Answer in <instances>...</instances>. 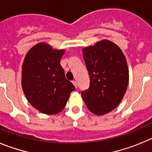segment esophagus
Segmentation results:
<instances>
[{
    "mask_svg": "<svg viewBox=\"0 0 152 152\" xmlns=\"http://www.w3.org/2000/svg\"><path fill=\"white\" fill-rule=\"evenodd\" d=\"M72 83H73V84L74 85V86L76 87V88H77V83H76V81H73Z\"/></svg>",
    "mask_w": 152,
    "mask_h": 152,
    "instance_id": "obj_1",
    "label": "esophagus"
}]
</instances>
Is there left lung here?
I'll list each match as a JSON object with an SVG mask.
<instances>
[{
  "label": "left lung",
  "mask_w": 152,
  "mask_h": 152,
  "mask_svg": "<svg viewBox=\"0 0 152 152\" xmlns=\"http://www.w3.org/2000/svg\"><path fill=\"white\" fill-rule=\"evenodd\" d=\"M90 76V87L81 95L94 114L103 115L115 109L127 91L129 71L121 49L112 41L103 39L83 49Z\"/></svg>",
  "instance_id": "obj_1"
}]
</instances>
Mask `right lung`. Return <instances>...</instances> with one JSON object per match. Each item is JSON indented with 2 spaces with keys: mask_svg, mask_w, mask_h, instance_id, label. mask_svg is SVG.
<instances>
[{
  "mask_svg": "<svg viewBox=\"0 0 152 152\" xmlns=\"http://www.w3.org/2000/svg\"><path fill=\"white\" fill-rule=\"evenodd\" d=\"M64 49H53L41 42L31 48L24 58L22 87L27 100L43 114L64 110L75 87L66 79L60 61Z\"/></svg>",
  "mask_w": 152,
  "mask_h": 152,
  "instance_id": "1",
  "label": "right lung"
}]
</instances>
